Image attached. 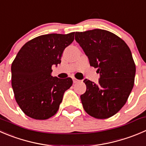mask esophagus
<instances>
[{
    "mask_svg": "<svg viewBox=\"0 0 146 146\" xmlns=\"http://www.w3.org/2000/svg\"><path fill=\"white\" fill-rule=\"evenodd\" d=\"M73 83H78V82L80 81V80H78V79H76V78H73Z\"/></svg>",
    "mask_w": 146,
    "mask_h": 146,
    "instance_id": "1",
    "label": "esophagus"
}]
</instances>
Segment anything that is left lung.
Wrapping results in <instances>:
<instances>
[{
    "label": "left lung",
    "instance_id": "8db88e82",
    "mask_svg": "<svg viewBox=\"0 0 146 146\" xmlns=\"http://www.w3.org/2000/svg\"><path fill=\"white\" fill-rule=\"evenodd\" d=\"M75 40L98 68V83L83 80L86 91L80 96L86 112L98 119L110 118L122 108L133 88L135 65L126 43L102 29L76 32Z\"/></svg>",
    "mask_w": 146,
    "mask_h": 146
}]
</instances>
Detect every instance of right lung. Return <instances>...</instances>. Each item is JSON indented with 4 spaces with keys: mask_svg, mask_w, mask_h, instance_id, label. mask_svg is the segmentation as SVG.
<instances>
[{
    "mask_svg": "<svg viewBox=\"0 0 146 146\" xmlns=\"http://www.w3.org/2000/svg\"><path fill=\"white\" fill-rule=\"evenodd\" d=\"M74 34L38 36L27 42L14 59L12 88L18 106L28 116L46 120L58 110L63 94L73 80L53 77L51 68L60 64L65 48L74 40Z\"/></svg>",
    "mask_w": 146,
    "mask_h": 146,
    "instance_id": "add662e5",
    "label": "right lung"
}]
</instances>
